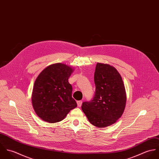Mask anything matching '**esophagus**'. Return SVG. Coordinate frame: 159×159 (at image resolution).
Wrapping results in <instances>:
<instances>
[{"label":"esophagus","instance_id":"esophagus-1","mask_svg":"<svg viewBox=\"0 0 159 159\" xmlns=\"http://www.w3.org/2000/svg\"><path fill=\"white\" fill-rule=\"evenodd\" d=\"M82 103L83 102L80 100V101H77V105L78 107H81V105H82Z\"/></svg>","mask_w":159,"mask_h":159}]
</instances>
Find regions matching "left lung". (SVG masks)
Listing matches in <instances>:
<instances>
[{"instance_id": "left-lung-1", "label": "left lung", "mask_w": 159, "mask_h": 159, "mask_svg": "<svg viewBox=\"0 0 159 159\" xmlns=\"http://www.w3.org/2000/svg\"><path fill=\"white\" fill-rule=\"evenodd\" d=\"M95 95L81 108L93 125L103 128L114 124L124 113L126 93L121 76L113 66L97 63L94 73Z\"/></svg>"}]
</instances>
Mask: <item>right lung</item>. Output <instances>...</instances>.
I'll list each match as a JSON object with an SVG mask.
<instances>
[{
	"label": "right lung",
	"mask_w": 159,
	"mask_h": 159,
	"mask_svg": "<svg viewBox=\"0 0 159 159\" xmlns=\"http://www.w3.org/2000/svg\"><path fill=\"white\" fill-rule=\"evenodd\" d=\"M73 71L66 64L57 63L45 68L37 78L32 102L35 113L42 120L50 123L59 122L77 107L68 81Z\"/></svg>",
	"instance_id": "obj_1"
}]
</instances>
